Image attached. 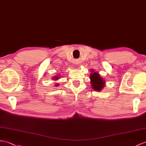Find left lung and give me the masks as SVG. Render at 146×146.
Wrapping results in <instances>:
<instances>
[{
  "mask_svg": "<svg viewBox=\"0 0 146 146\" xmlns=\"http://www.w3.org/2000/svg\"><path fill=\"white\" fill-rule=\"evenodd\" d=\"M91 73L90 75L91 88L96 91H101L105 86V80L101 77L98 72L91 71Z\"/></svg>",
  "mask_w": 146,
  "mask_h": 146,
  "instance_id": "left-lung-1",
  "label": "left lung"
}]
</instances>
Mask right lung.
Here are the masks:
<instances>
[{"instance_id":"add662e5","label":"right lung","mask_w":146,"mask_h":146,"mask_svg":"<svg viewBox=\"0 0 146 146\" xmlns=\"http://www.w3.org/2000/svg\"><path fill=\"white\" fill-rule=\"evenodd\" d=\"M52 78H53V80L56 81V80H59V78H60V76H58V75H57V76H55L54 77H53ZM55 86H58V83H56V84H55Z\"/></svg>"}]
</instances>
